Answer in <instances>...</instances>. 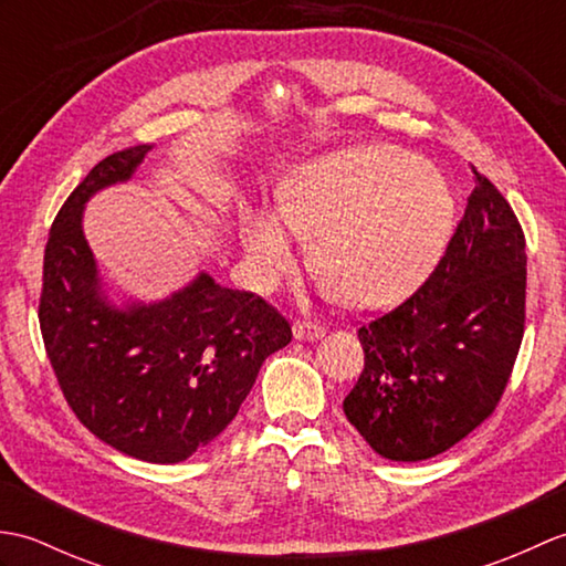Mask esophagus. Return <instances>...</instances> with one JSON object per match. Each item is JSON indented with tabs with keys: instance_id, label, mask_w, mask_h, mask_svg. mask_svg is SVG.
<instances>
[{
	"instance_id": "34e87169",
	"label": "esophagus",
	"mask_w": 566,
	"mask_h": 566,
	"mask_svg": "<svg viewBox=\"0 0 566 566\" xmlns=\"http://www.w3.org/2000/svg\"><path fill=\"white\" fill-rule=\"evenodd\" d=\"M323 338V328L316 326V323H308V321H298L294 323V340H302V343H311V340H318Z\"/></svg>"
}]
</instances>
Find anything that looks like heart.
I'll list each match as a JSON object with an SVG mask.
<instances>
[{
	"instance_id": "1",
	"label": "heart",
	"mask_w": 566,
	"mask_h": 566,
	"mask_svg": "<svg viewBox=\"0 0 566 566\" xmlns=\"http://www.w3.org/2000/svg\"><path fill=\"white\" fill-rule=\"evenodd\" d=\"M452 219V189L438 170L401 148L363 146L306 165L280 207L245 216L240 238L258 290L290 274L304 238H316L328 294L371 308L426 280Z\"/></svg>"
}]
</instances>
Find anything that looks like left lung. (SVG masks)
I'll return each instance as SVG.
<instances>
[{"label": "left lung", "mask_w": 566, "mask_h": 566, "mask_svg": "<svg viewBox=\"0 0 566 566\" xmlns=\"http://www.w3.org/2000/svg\"><path fill=\"white\" fill-rule=\"evenodd\" d=\"M474 177L436 272L357 331L365 369L343 411L394 462L430 460L467 438L496 408L521 350L525 235L501 191Z\"/></svg>", "instance_id": "left-lung-1"}]
</instances>
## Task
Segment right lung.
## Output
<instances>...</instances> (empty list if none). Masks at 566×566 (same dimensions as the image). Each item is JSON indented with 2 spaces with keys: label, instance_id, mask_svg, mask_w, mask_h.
Masks as SVG:
<instances>
[{
  "label": "right lung",
  "instance_id": "right-lung-1",
  "mask_svg": "<svg viewBox=\"0 0 566 566\" xmlns=\"http://www.w3.org/2000/svg\"><path fill=\"white\" fill-rule=\"evenodd\" d=\"M150 150L104 158L57 211L39 318L80 423L136 460L177 464L221 436L292 328L264 298L226 290L207 272L160 302H112L84 238V207L97 191L128 182Z\"/></svg>",
  "mask_w": 566,
  "mask_h": 566
}]
</instances>
